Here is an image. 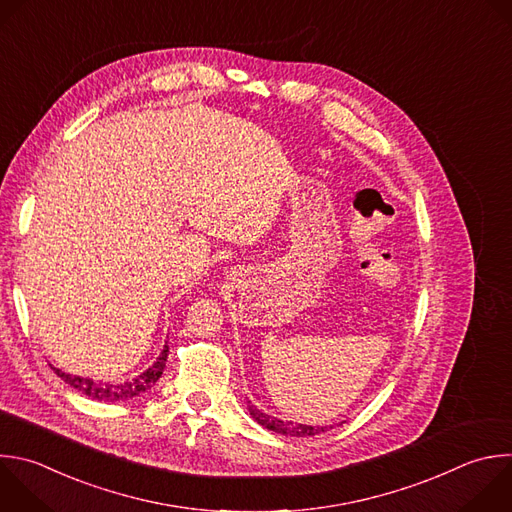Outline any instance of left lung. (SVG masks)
Segmentation results:
<instances>
[{
  "label": "left lung",
  "mask_w": 512,
  "mask_h": 512,
  "mask_svg": "<svg viewBox=\"0 0 512 512\" xmlns=\"http://www.w3.org/2000/svg\"><path fill=\"white\" fill-rule=\"evenodd\" d=\"M249 412L253 416V420H257V424H261L263 428L267 430H273L277 434H283V436H315L319 432H323L325 428H319V426H305V424H293V422H283L279 418H273L265 412H261L257 406H249Z\"/></svg>",
  "instance_id": "obj_1"
}]
</instances>
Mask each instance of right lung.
<instances>
[{
    "mask_svg": "<svg viewBox=\"0 0 512 512\" xmlns=\"http://www.w3.org/2000/svg\"><path fill=\"white\" fill-rule=\"evenodd\" d=\"M166 358H168V346H164V350L160 352V356L156 358V362L140 376L128 380V382H122V384H104V382H94V380H88V378H80V376H70V374H64L62 370L54 368L52 370L66 382L70 384L74 390H78L80 394H86L88 398H94V400H104V402H122V400H130V398H136L140 396L142 392H146L148 388H152V384L158 382V378L162 376V370H164V364H166Z\"/></svg>",
    "mask_w": 512,
    "mask_h": 512,
    "instance_id": "1",
    "label": "right lung"
}]
</instances>
